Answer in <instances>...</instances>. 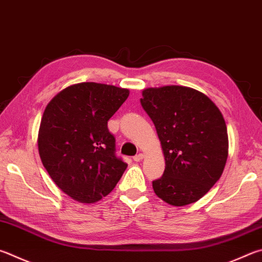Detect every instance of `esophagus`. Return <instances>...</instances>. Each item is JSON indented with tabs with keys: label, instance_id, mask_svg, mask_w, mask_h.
Masks as SVG:
<instances>
[{
	"label": "esophagus",
	"instance_id": "obj_1",
	"mask_svg": "<svg viewBox=\"0 0 262 262\" xmlns=\"http://www.w3.org/2000/svg\"><path fill=\"white\" fill-rule=\"evenodd\" d=\"M143 158H144V155L143 154H139V155H136L133 159H134V161H136V163H139V161H141Z\"/></svg>",
	"mask_w": 262,
	"mask_h": 262
}]
</instances>
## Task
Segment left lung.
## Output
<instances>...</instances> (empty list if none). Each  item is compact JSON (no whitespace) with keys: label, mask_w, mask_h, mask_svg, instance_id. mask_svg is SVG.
Masks as SVG:
<instances>
[{"label":"left lung","mask_w":262,"mask_h":262,"mask_svg":"<svg viewBox=\"0 0 262 262\" xmlns=\"http://www.w3.org/2000/svg\"><path fill=\"white\" fill-rule=\"evenodd\" d=\"M141 104L154 121L165 157V170L152 182L169 205L201 199L222 175L228 133L221 111L205 94L183 85L146 88Z\"/></svg>","instance_id":"obj_1"}]
</instances>
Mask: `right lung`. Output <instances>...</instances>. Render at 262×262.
Here are the masks:
<instances>
[{
    "instance_id": "add662e5",
    "label": "right lung",
    "mask_w": 262,
    "mask_h": 262,
    "mask_svg": "<svg viewBox=\"0 0 262 262\" xmlns=\"http://www.w3.org/2000/svg\"><path fill=\"white\" fill-rule=\"evenodd\" d=\"M128 96L125 88L81 82L61 90L46 106L37 135L40 158L57 187L74 201H101L127 168L116 156L107 121Z\"/></svg>"
}]
</instances>
